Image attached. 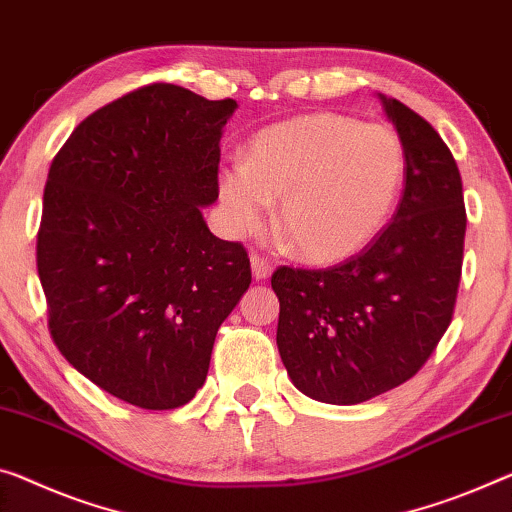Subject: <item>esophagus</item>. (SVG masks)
<instances>
[{"label": "esophagus", "instance_id": "34e87169", "mask_svg": "<svg viewBox=\"0 0 512 512\" xmlns=\"http://www.w3.org/2000/svg\"><path fill=\"white\" fill-rule=\"evenodd\" d=\"M249 263H251V277H254L256 281H265L272 274V267H270V263H267V258H263V256L251 254Z\"/></svg>", "mask_w": 512, "mask_h": 512}]
</instances>
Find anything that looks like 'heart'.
<instances>
[{
	"label": "heart",
	"mask_w": 512,
	"mask_h": 512,
	"mask_svg": "<svg viewBox=\"0 0 512 512\" xmlns=\"http://www.w3.org/2000/svg\"><path fill=\"white\" fill-rule=\"evenodd\" d=\"M407 153L387 125L336 112L267 125L249 141L245 164L219 176L229 229H263L270 203L297 254L329 265L357 256L384 231L403 194Z\"/></svg>",
	"instance_id": "obj_1"
}]
</instances>
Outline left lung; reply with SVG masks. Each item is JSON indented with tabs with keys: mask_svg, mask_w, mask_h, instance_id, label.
Segmentation results:
<instances>
[{
	"mask_svg": "<svg viewBox=\"0 0 512 512\" xmlns=\"http://www.w3.org/2000/svg\"><path fill=\"white\" fill-rule=\"evenodd\" d=\"M407 153L391 224L327 270L279 267L277 348L290 382L329 405H357L410 380L451 325L467 212L451 151L428 121L377 93Z\"/></svg>",
	"mask_w": 512,
	"mask_h": 512,
	"instance_id": "8db88e82",
	"label": "left lung"
}]
</instances>
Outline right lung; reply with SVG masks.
<instances>
[{
    "instance_id": "add662e5",
    "label": "right lung",
    "mask_w": 512,
    "mask_h": 512,
    "mask_svg": "<svg viewBox=\"0 0 512 512\" xmlns=\"http://www.w3.org/2000/svg\"><path fill=\"white\" fill-rule=\"evenodd\" d=\"M238 102L151 84L100 107L52 160L38 231L50 332L86 380L141 410L203 387L247 293L238 242L212 235L219 139Z\"/></svg>"
}]
</instances>
